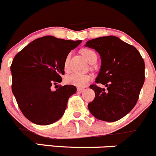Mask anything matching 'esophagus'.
Here are the masks:
<instances>
[{
  "instance_id": "34e87169",
  "label": "esophagus",
  "mask_w": 156,
  "mask_h": 156,
  "mask_svg": "<svg viewBox=\"0 0 156 156\" xmlns=\"http://www.w3.org/2000/svg\"><path fill=\"white\" fill-rule=\"evenodd\" d=\"M85 89H83V88H77V91L78 92H83V91H84Z\"/></svg>"
}]
</instances>
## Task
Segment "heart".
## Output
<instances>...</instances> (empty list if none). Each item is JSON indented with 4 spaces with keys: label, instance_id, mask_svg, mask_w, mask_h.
<instances>
[{
    "label": "heart",
    "instance_id": "obj_1",
    "mask_svg": "<svg viewBox=\"0 0 156 156\" xmlns=\"http://www.w3.org/2000/svg\"><path fill=\"white\" fill-rule=\"evenodd\" d=\"M81 53L85 57V58L89 62H94L97 60V54L95 52L90 49H83L81 50ZM69 58H70V55H67L66 59L65 61V70H68L69 67ZM91 80V76L88 74H82V73H70V74L67 75L65 78V83L67 84L73 85L76 86H84L85 85L87 84Z\"/></svg>",
    "mask_w": 156,
    "mask_h": 156
}]
</instances>
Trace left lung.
I'll return each instance as SVG.
<instances>
[{"label":"left lung","instance_id":"left-lung-1","mask_svg":"<svg viewBox=\"0 0 156 156\" xmlns=\"http://www.w3.org/2000/svg\"><path fill=\"white\" fill-rule=\"evenodd\" d=\"M85 46L100 55L101 67L95 83L107 87L90 86L95 97L88 108L98 119L118 121L134 108L139 98L145 80L144 58L134 46L115 36L95 38Z\"/></svg>","mask_w":156,"mask_h":156}]
</instances>
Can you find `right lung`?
<instances>
[{"label":"right lung","mask_w":156,"mask_h":156,"mask_svg":"<svg viewBox=\"0 0 156 156\" xmlns=\"http://www.w3.org/2000/svg\"><path fill=\"white\" fill-rule=\"evenodd\" d=\"M82 41L45 36L34 40L12 60V91L23 115L29 121L46 126L65 113L69 98L76 86H55L65 74V61Z\"/></svg>","instance_id":"obj_1"}]
</instances>
